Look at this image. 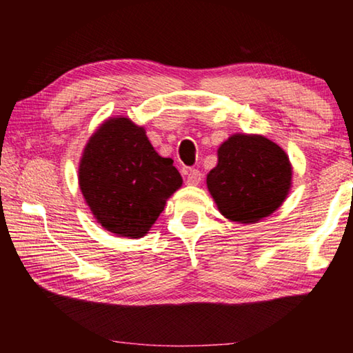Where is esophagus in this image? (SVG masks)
<instances>
[{
  "instance_id": "1",
  "label": "esophagus",
  "mask_w": 353,
  "mask_h": 353,
  "mask_svg": "<svg viewBox=\"0 0 353 353\" xmlns=\"http://www.w3.org/2000/svg\"><path fill=\"white\" fill-rule=\"evenodd\" d=\"M202 181V174L198 170H190L187 172V183L188 185H199Z\"/></svg>"
}]
</instances>
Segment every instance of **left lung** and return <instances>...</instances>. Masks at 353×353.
<instances>
[{
  "mask_svg": "<svg viewBox=\"0 0 353 353\" xmlns=\"http://www.w3.org/2000/svg\"><path fill=\"white\" fill-rule=\"evenodd\" d=\"M292 165L277 143L259 134H234L218 148L207 188L219 213L232 223L255 224L288 198Z\"/></svg>",
  "mask_w": 353,
  "mask_h": 353,
  "instance_id": "8db88e82",
  "label": "left lung"
}]
</instances>
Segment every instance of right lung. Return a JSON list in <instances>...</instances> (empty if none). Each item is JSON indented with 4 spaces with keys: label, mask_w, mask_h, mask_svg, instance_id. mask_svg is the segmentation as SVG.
Segmentation results:
<instances>
[{
    "label": "right lung",
    "mask_w": 353,
    "mask_h": 353,
    "mask_svg": "<svg viewBox=\"0 0 353 353\" xmlns=\"http://www.w3.org/2000/svg\"><path fill=\"white\" fill-rule=\"evenodd\" d=\"M81 193L107 232L143 238L182 187L171 159L155 151L146 130L128 117L107 118L83 148Z\"/></svg>",
    "instance_id": "add662e5"
}]
</instances>
